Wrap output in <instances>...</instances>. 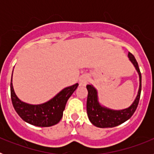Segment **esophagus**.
<instances>
[{"instance_id": "esophagus-1", "label": "esophagus", "mask_w": 154, "mask_h": 154, "mask_svg": "<svg viewBox=\"0 0 154 154\" xmlns=\"http://www.w3.org/2000/svg\"><path fill=\"white\" fill-rule=\"evenodd\" d=\"M89 80V77L88 75L86 74L82 75L79 78V85L80 86H85V85H87V83H88Z\"/></svg>"}]
</instances>
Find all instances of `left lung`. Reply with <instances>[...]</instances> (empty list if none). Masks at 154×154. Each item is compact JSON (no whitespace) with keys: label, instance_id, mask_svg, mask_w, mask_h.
Instances as JSON below:
<instances>
[{"label":"left lung","instance_id":"1","mask_svg":"<svg viewBox=\"0 0 154 154\" xmlns=\"http://www.w3.org/2000/svg\"><path fill=\"white\" fill-rule=\"evenodd\" d=\"M128 58L132 64L134 65L140 78V86H139L137 97L131 106L128 108L120 110L112 109L100 104L99 101L98 92L96 88L92 85H87L86 89L88 90L86 103L87 114L89 121L94 126L99 128L117 126L130 119L137 109L141 92V73L135 57L131 53L129 52Z\"/></svg>","mask_w":154,"mask_h":154}]
</instances>
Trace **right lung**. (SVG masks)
Masks as SVG:
<instances>
[{
    "instance_id": "1",
    "label": "right lung",
    "mask_w": 154,
    "mask_h": 154,
    "mask_svg": "<svg viewBox=\"0 0 154 154\" xmlns=\"http://www.w3.org/2000/svg\"><path fill=\"white\" fill-rule=\"evenodd\" d=\"M13 75V72H12ZM79 84L66 87L52 99L42 104L33 105L21 101L14 90L12 78L11 81V97L13 106L24 121L33 126L48 127L59 123L63 116L65 105Z\"/></svg>"
}]
</instances>
